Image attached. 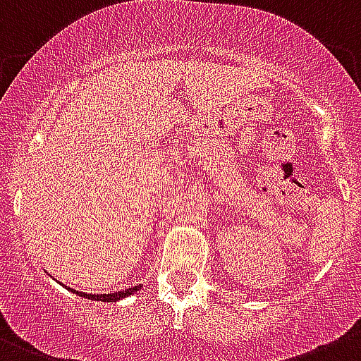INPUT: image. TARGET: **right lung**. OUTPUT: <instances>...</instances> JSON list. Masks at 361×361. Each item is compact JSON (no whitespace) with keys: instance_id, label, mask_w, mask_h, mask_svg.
<instances>
[{"instance_id":"right-lung-1","label":"right lung","mask_w":361,"mask_h":361,"mask_svg":"<svg viewBox=\"0 0 361 361\" xmlns=\"http://www.w3.org/2000/svg\"><path fill=\"white\" fill-rule=\"evenodd\" d=\"M71 289V287H68ZM142 289V286H136V287H129L127 290H118V293H109V294H88V293H78L75 289H71L72 293H75L78 296H83L87 298V300H97V301H118L122 300V298H127L131 296V294H135L136 290Z\"/></svg>"}]
</instances>
